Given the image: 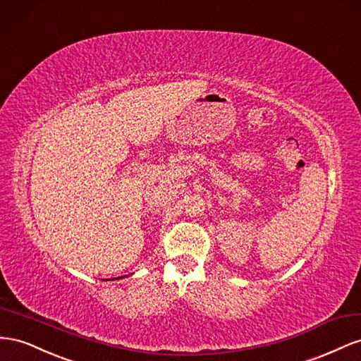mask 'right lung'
<instances>
[{
	"label": "right lung",
	"mask_w": 361,
	"mask_h": 361,
	"mask_svg": "<svg viewBox=\"0 0 361 361\" xmlns=\"http://www.w3.org/2000/svg\"><path fill=\"white\" fill-rule=\"evenodd\" d=\"M121 278V276H119ZM119 278H115V280H119Z\"/></svg>",
	"instance_id": "right-lung-1"
}]
</instances>
